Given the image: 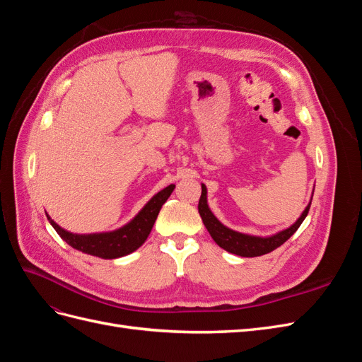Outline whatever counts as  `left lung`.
<instances>
[{
	"instance_id": "left-lung-1",
	"label": "left lung",
	"mask_w": 362,
	"mask_h": 362,
	"mask_svg": "<svg viewBox=\"0 0 362 362\" xmlns=\"http://www.w3.org/2000/svg\"><path fill=\"white\" fill-rule=\"evenodd\" d=\"M310 206H311V202L308 204V206L305 208V211L298 218V222L291 225L290 228H287L286 231H281L276 235L266 237V238L235 233V231H233V229H229L218 222L214 217V214L210 211V208H208V205H206V189L204 184H202V193H201V199L198 204V210H199V214L202 217V222H204L205 228L208 229V233H210L214 242L222 249L231 252V254L240 255V257H259V255L269 254V252L275 250L276 247L286 243L287 240L296 231H298V228L305 221L306 214H308V211H310Z\"/></svg>"
}]
</instances>
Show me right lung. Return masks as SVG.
I'll list each match as a JSON object with an SVG mask.
<instances>
[{
    "mask_svg": "<svg viewBox=\"0 0 362 362\" xmlns=\"http://www.w3.org/2000/svg\"><path fill=\"white\" fill-rule=\"evenodd\" d=\"M173 189L175 185L170 184L166 189L158 192L154 198L141 208V211L133 218V221L113 233L89 234V235L72 234L62 229L49 216L47 217L49 223L57 231V234L74 249L81 250L84 254L105 258V259L119 258V257L131 254V252H134L145 243V240L148 238L152 226H154L157 221V216L161 210L163 204L168 201Z\"/></svg>",
    "mask_w": 362,
    "mask_h": 362,
    "instance_id": "add662e5",
    "label": "right lung"
}]
</instances>
